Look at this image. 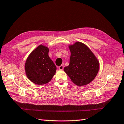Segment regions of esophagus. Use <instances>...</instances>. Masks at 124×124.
<instances>
[{"label": "esophagus", "mask_w": 124, "mask_h": 124, "mask_svg": "<svg viewBox=\"0 0 124 124\" xmlns=\"http://www.w3.org/2000/svg\"><path fill=\"white\" fill-rule=\"evenodd\" d=\"M63 68H64V67H63V66H62V65L58 67V69H59L60 70H63Z\"/></svg>", "instance_id": "obj_1"}]
</instances>
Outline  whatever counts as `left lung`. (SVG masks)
Wrapping results in <instances>:
<instances>
[{
    "instance_id": "1",
    "label": "left lung",
    "mask_w": 124,
    "mask_h": 124,
    "mask_svg": "<svg viewBox=\"0 0 124 124\" xmlns=\"http://www.w3.org/2000/svg\"><path fill=\"white\" fill-rule=\"evenodd\" d=\"M70 64L64 70L72 82L79 86L89 84L95 78L100 69L99 61L86 45L77 41L69 45Z\"/></svg>"
}]
</instances>
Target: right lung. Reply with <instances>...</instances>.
<instances>
[{
	"label": "right lung",
	"mask_w": 124,
	"mask_h": 124,
	"mask_svg": "<svg viewBox=\"0 0 124 124\" xmlns=\"http://www.w3.org/2000/svg\"><path fill=\"white\" fill-rule=\"evenodd\" d=\"M49 51L47 47L40 45L27 58L25 72L28 79L35 84H47L55 74L56 67L49 57Z\"/></svg>",
	"instance_id": "add662e5"
}]
</instances>
